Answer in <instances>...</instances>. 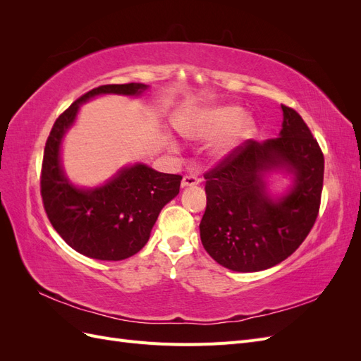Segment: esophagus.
<instances>
[{
  "mask_svg": "<svg viewBox=\"0 0 361 361\" xmlns=\"http://www.w3.org/2000/svg\"><path fill=\"white\" fill-rule=\"evenodd\" d=\"M200 183V178L195 174H185L182 179V187H192V185Z\"/></svg>",
  "mask_w": 361,
  "mask_h": 361,
  "instance_id": "esophagus-1",
  "label": "esophagus"
}]
</instances>
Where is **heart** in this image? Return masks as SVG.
<instances>
[{"label": "heart", "instance_id": "heart-1", "mask_svg": "<svg viewBox=\"0 0 361 361\" xmlns=\"http://www.w3.org/2000/svg\"><path fill=\"white\" fill-rule=\"evenodd\" d=\"M244 111L238 106H216L194 111L180 120L179 129L183 135L191 138H214L228 133L235 127V133H250V123L241 122ZM226 145L221 146V149Z\"/></svg>", "mask_w": 361, "mask_h": 361}]
</instances>
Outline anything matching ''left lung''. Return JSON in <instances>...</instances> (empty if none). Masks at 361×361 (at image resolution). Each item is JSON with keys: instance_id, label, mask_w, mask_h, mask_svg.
Wrapping results in <instances>:
<instances>
[{"instance_id": "obj_1", "label": "left lung", "mask_w": 361, "mask_h": 361, "mask_svg": "<svg viewBox=\"0 0 361 361\" xmlns=\"http://www.w3.org/2000/svg\"><path fill=\"white\" fill-rule=\"evenodd\" d=\"M279 137L247 140L204 173L206 211L200 221L204 250L239 272L274 267L297 250L314 226L324 185V154L302 117L281 105ZM286 166L295 185L279 202L269 199L261 171Z\"/></svg>"}]
</instances>
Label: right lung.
Here are the masks:
<instances>
[{"label": "right lung", "instance_id": "1", "mask_svg": "<svg viewBox=\"0 0 361 361\" xmlns=\"http://www.w3.org/2000/svg\"><path fill=\"white\" fill-rule=\"evenodd\" d=\"M145 84H106L87 92L54 123L45 145L40 194L48 220L69 247L99 260H122L146 245L157 218L180 188V174L159 173L143 164L123 169L94 190H78L60 167V143L82 102L101 93L140 94Z\"/></svg>", "mask_w": 361, "mask_h": 361}]
</instances>
